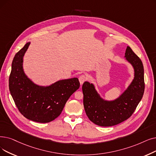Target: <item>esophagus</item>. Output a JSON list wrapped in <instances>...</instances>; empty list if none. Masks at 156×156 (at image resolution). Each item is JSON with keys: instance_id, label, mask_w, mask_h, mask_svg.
I'll use <instances>...</instances> for the list:
<instances>
[{"instance_id": "1", "label": "esophagus", "mask_w": 156, "mask_h": 156, "mask_svg": "<svg viewBox=\"0 0 156 156\" xmlns=\"http://www.w3.org/2000/svg\"><path fill=\"white\" fill-rule=\"evenodd\" d=\"M88 79L87 76H86L85 75H81L79 77V81H80V83L81 85H82L85 81H87Z\"/></svg>"}]
</instances>
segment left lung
I'll use <instances>...</instances> for the list:
<instances>
[{
  "label": "left lung",
  "instance_id": "8db88e82",
  "mask_svg": "<svg viewBox=\"0 0 156 156\" xmlns=\"http://www.w3.org/2000/svg\"><path fill=\"white\" fill-rule=\"evenodd\" d=\"M125 57L134 69V78L127 89L117 99L108 101L101 98L93 84L84 82L82 86L83 106L89 120L95 124L109 127L129 118L141 101L145 90L144 69L141 59L127 46Z\"/></svg>",
  "mask_w": 156,
  "mask_h": 156
}]
</instances>
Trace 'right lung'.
Here are the masks:
<instances>
[{
  "label": "right lung",
  "mask_w": 156,
  "mask_h": 156,
  "mask_svg": "<svg viewBox=\"0 0 156 156\" xmlns=\"http://www.w3.org/2000/svg\"><path fill=\"white\" fill-rule=\"evenodd\" d=\"M30 43L25 44L13 58L9 88L19 112L27 119L47 123L61 113L71 95L80 87L77 78L58 81L48 87L34 83L23 69V57Z\"/></svg>",
  "instance_id": "obj_1"
}]
</instances>
